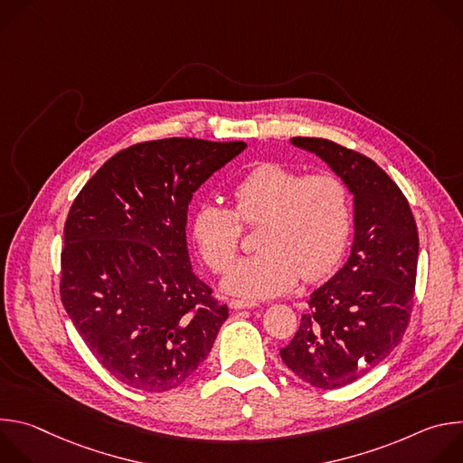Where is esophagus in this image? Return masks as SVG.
Instances as JSON below:
<instances>
[{
	"mask_svg": "<svg viewBox=\"0 0 463 463\" xmlns=\"http://www.w3.org/2000/svg\"><path fill=\"white\" fill-rule=\"evenodd\" d=\"M254 306H256L254 302H245V300H236V298L229 302L231 309H245V307H254Z\"/></svg>",
	"mask_w": 463,
	"mask_h": 463,
	"instance_id": "esophagus-1",
	"label": "esophagus"
}]
</instances>
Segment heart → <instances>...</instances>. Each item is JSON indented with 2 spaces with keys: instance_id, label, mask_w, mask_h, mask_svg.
<instances>
[{
  "instance_id": "obj_1",
  "label": "heart",
  "mask_w": 463,
  "mask_h": 463,
  "mask_svg": "<svg viewBox=\"0 0 463 463\" xmlns=\"http://www.w3.org/2000/svg\"><path fill=\"white\" fill-rule=\"evenodd\" d=\"M232 200L234 211L202 205L192 223L194 240L216 273L231 266L241 222L262 225L260 252L232 264L222 280L223 291L250 300L271 298L298 277L318 280L339 263L352 229V203L337 175L304 177L280 165H261L234 184Z\"/></svg>"
}]
</instances>
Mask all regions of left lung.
<instances>
[{
    "mask_svg": "<svg viewBox=\"0 0 463 463\" xmlns=\"http://www.w3.org/2000/svg\"><path fill=\"white\" fill-rule=\"evenodd\" d=\"M315 154L354 195V241L345 266L315 289L293 341L280 350L302 381L334 390L383 363L409 326L418 227L407 197L366 156L334 141L293 137Z\"/></svg>",
    "mask_w": 463,
    "mask_h": 463,
    "instance_id": "left-lung-1",
    "label": "left lung"
}]
</instances>
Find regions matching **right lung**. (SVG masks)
I'll use <instances>...</instances> for the list:
<instances>
[{
  "mask_svg": "<svg viewBox=\"0 0 463 463\" xmlns=\"http://www.w3.org/2000/svg\"><path fill=\"white\" fill-rule=\"evenodd\" d=\"M245 148L181 137L139 143L108 159L73 202L61 304L120 383L165 392L209 355L229 309L194 275L186 213L194 192Z\"/></svg>",
  "mask_w": 463,
  "mask_h": 463,
  "instance_id": "1",
  "label": "right lung"
}]
</instances>
